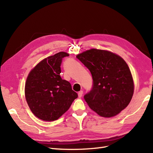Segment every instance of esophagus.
I'll return each instance as SVG.
<instances>
[{"label":"esophagus","mask_w":153,"mask_h":153,"mask_svg":"<svg viewBox=\"0 0 153 153\" xmlns=\"http://www.w3.org/2000/svg\"><path fill=\"white\" fill-rule=\"evenodd\" d=\"M83 92L82 91H81L78 92V96H79V97H81L82 96H83Z\"/></svg>","instance_id":"1"}]
</instances>
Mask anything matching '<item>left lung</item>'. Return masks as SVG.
I'll use <instances>...</instances> for the list:
<instances>
[{
    "mask_svg": "<svg viewBox=\"0 0 153 153\" xmlns=\"http://www.w3.org/2000/svg\"><path fill=\"white\" fill-rule=\"evenodd\" d=\"M76 57L92 74V89L84 96L92 110L101 116L110 117L127 107L134 93V83L130 69L122 58L94 48Z\"/></svg>",
    "mask_w": 153,
    "mask_h": 153,
    "instance_id": "obj_1",
    "label": "left lung"
}]
</instances>
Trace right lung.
<instances>
[{"mask_svg":"<svg viewBox=\"0 0 153 153\" xmlns=\"http://www.w3.org/2000/svg\"><path fill=\"white\" fill-rule=\"evenodd\" d=\"M69 54L61 52L41 61L29 74L25 84L26 100L38 118L52 121L68 110L77 94L68 81L62 79V58Z\"/></svg>","mask_w":153,"mask_h":153,"instance_id":"1","label":"right lung"}]
</instances>
